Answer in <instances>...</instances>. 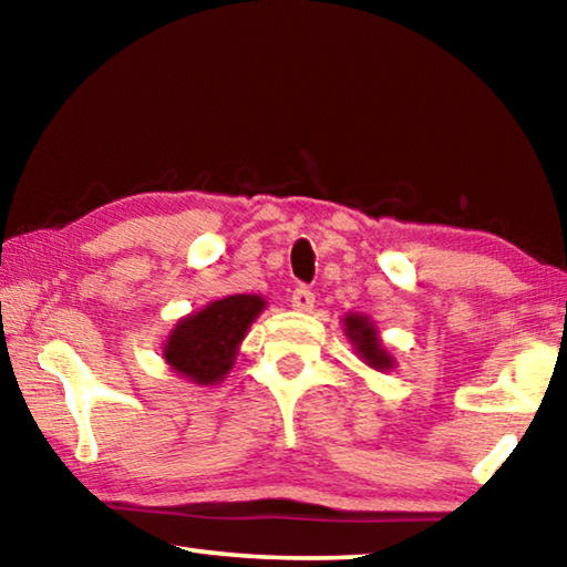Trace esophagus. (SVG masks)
Here are the masks:
<instances>
[{"mask_svg":"<svg viewBox=\"0 0 567 567\" xmlns=\"http://www.w3.org/2000/svg\"><path fill=\"white\" fill-rule=\"evenodd\" d=\"M290 302H292V310L310 312L312 307H315V295L307 290V287H297V290L290 297Z\"/></svg>","mask_w":567,"mask_h":567,"instance_id":"obj_1","label":"esophagus"}]
</instances>
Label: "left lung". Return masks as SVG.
<instances>
[{
    "label": "left lung",
    "mask_w": 567,
    "mask_h": 567,
    "mask_svg": "<svg viewBox=\"0 0 567 567\" xmlns=\"http://www.w3.org/2000/svg\"><path fill=\"white\" fill-rule=\"evenodd\" d=\"M344 338L350 340L352 350L358 358L368 364V368L378 370V372H388L398 364V360L392 358L390 350L385 348V342L380 340L378 324L372 322L368 315L362 312H348L344 315Z\"/></svg>",
    "instance_id": "left-lung-1"
}]
</instances>
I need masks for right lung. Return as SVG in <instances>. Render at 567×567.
Wrapping results in <instances>:
<instances>
[{
    "mask_svg": "<svg viewBox=\"0 0 567 567\" xmlns=\"http://www.w3.org/2000/svg\"><path fill=\"white\" fill-rule=\"evenodd\" d=\"M265 307L260 295H229L209 302L177 320L162 344V358L187 382L217 385L235 368L239 344Z\"/></svg>",
    "mask_w": 567,
    "mask_h": 567,
    "instance_id": "obj_1",
    "label": "right lung"
}]
</instances>
